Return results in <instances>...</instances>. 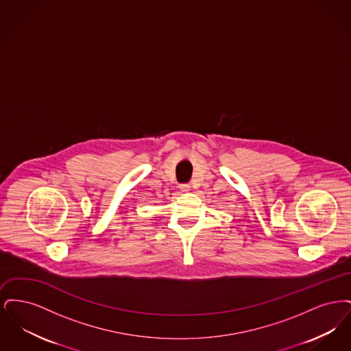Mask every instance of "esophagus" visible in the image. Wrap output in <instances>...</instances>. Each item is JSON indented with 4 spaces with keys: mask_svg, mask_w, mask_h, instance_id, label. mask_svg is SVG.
Wrapping results in <instances>:
<instances>
[{
    "mask_svg": "<svg viewBox=\"0 0 351 351\" xmlns=\"http://www.w3.org/2000/svg\"><path fill=\"white\" fill-rule=\"evenodd\" d=\"M180 191L182 192H189L191 191V185L189 184H182L180 185Z\"/></svg>",
    "mask_w": 351,
    "mask_h": 351,
    "instance_id": "1",
    "label": "esophagus"
}]
</instances>
